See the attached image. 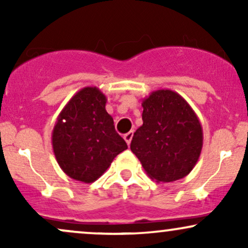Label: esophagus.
Instances as JSON below:
<instances>
[{
  "mask_svg": "<svg viewBox=\"0 0 248 248\" xmlns=\"http://www.w3.org/2000/svg\"><path fill=\"white\" fill-rule=\"evenodd\" d=\"M133 135H134V132H133V130H130V132H128V133H126V134H124V141L127 142L128 146H129V144H130V141H132Z\"/></svg>",
  "mask_w": 248,
  "mask_h": 248,
  "instance_id": "34e87169",
  "label": "esophagus"
}]
</instances>
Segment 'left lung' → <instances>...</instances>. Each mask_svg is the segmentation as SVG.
Segmentation results:
<instances>
[{"mask_svg": "<svg viewBox=\"0 0 248 248\" xmlns=\"http://www.w3.org/2000/svg\"><path fill=\"white\" fill-rule=\"evenodd\" d=\"M143 124L134 133L130 149L152 179L175 182L195 168L203 129L186 99L171 90L154 91L142 101Z\"/></svg>", "mask_w": 248, "mask_h": 248, "instance_id": "obj_1", "label": "left lung"}]
</instances>
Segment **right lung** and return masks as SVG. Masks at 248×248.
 Here are the masks:
<instances>
[{
	"mask_svg": "<svg viewBox=\"0 0 248 248\" xmlns=\"http://www.w3.org/2000/svg\"><path fill=\"white\" fill-rule=\"evenodd\" d=\"M106 102V95L98 87H84L57 118L52 130L53 153L62 171L76 181H96L127 149V143L115 132Z\"/></svg>",
	"mask_w": 248,
	"mask_h": 248,
	"instance_id": "right-lung-1",
	"label": "right lung"
}]
</instances>
